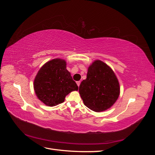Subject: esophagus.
I'll list each match as a JSON object with an SVG mask.
<instances>
[{"mask_svg":"<svg viewBox=\"0 0 155 155\" xmlns=\"http://www.w3.org/2000/svg\"><path fill=\"white\" fill-rule=\"evenodd\" d=\"M77 85H78V87H79L80 84H81V81H77Z\"/></svg>","mask_w":155,"mask_h":155,"instance_id":"esophagus-1","label":"esophagus"}]
</instances>
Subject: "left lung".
<instances>
[{
    "instance_id": "8db88e82",
    "label": "left lung",
    "mask_w": 155,
    "mask_h": 155,
    "mask_svg": "<svg viewBox=\"0 0 155 155\" xmlns=\"http://www.w3.org/2000/svg\"><path fill=\"white\" fill-rule=\"evenodd\" d=\"M79 94L85 106L94 112L107 110L120 94L118 78L109 66L100 60L88 68L87 78L81 82Z\"/></svg>"
}]
</instances>
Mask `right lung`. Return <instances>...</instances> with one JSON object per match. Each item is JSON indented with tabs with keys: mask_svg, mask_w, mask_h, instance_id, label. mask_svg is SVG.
<instances>
[{
	"mask_svg": "<svg viewBox=\"0 0 155 155\" xmlns=\"http://www.w3.org/2000/svg\"><path fill=\"white\" fill-rule=\"evenodd\" d=\"M33 86L38 99L49 107L63 103L67 94L78 88L67 69V62L61 58H54L42 65Z\"/></svg>",
	"mask_w": 155,
	"mask_h": 155,
	"instance_id": "add662e5",
	"label": "right lung"
}]
</instances>
